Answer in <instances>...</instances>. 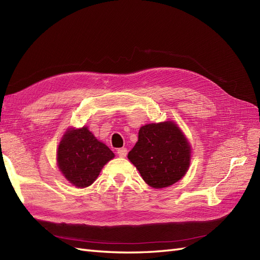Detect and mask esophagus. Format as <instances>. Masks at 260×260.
<instances>
[{
  "label": "esophagus",
  "mask_w": 260,
  "mask_h": 260,
  "mask_svg": "<svg viewBox=\"0 0 260 260\" xmlns=\"http://www.w3.org/2000/svg\"><path fill=\"white\" fill-rule=\"evenodd\" d=\"M117 155L121 157V158L126 157V155H127V149H126V148H119V149H117Z\"/></svg>",
  "instance_id": "obj_1"
}]
</instances>
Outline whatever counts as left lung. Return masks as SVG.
<instances>
[{
	"instance_id": "1",
	"label": "left lung",
	"mask_w": 260,
	"mask_h": 260,
	"mask_svg": "<svg viewBox=\"0 0 260 260\" xmlns=\"http://www.w3.org/2000/svg\"><path fill=\"white\" fill-rule=\"evenodd\" d=\"M191 146L174 122L142 126L138 141L128 152L131 162L145 182L160 189L178 182L190 166Z\"/></svg>"
}]
</instances>
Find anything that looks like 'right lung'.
I'll use <instances>...</instances> for the list:
<instances>
[{"instance_id": "obj_1", "label": "right lung", "mask_w": 260, "mask_h": 260, "mask_svg": "<svg viewBox=\"0 0 260 260\" xmlns=\"http://www.w3.org/2000/svg\"><path fill=\"white\" fill-rule=\"evenodd\" d=\"M113 158V151L99 142L85 126L78 129L68 128L57 150L59 170L78 188L91 185L104 165Z\"/></svg>"}]
</instances>
